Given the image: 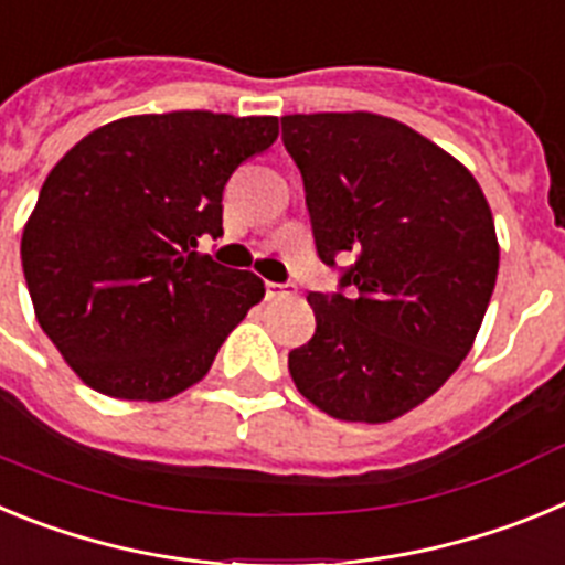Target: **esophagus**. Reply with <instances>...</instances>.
Here are the masks:
<instances>
[{
	"instance_id": "esophagus-1",
	"label": "esophagus",
	"mask_w": 565,
	"mask_h": 565,
	"mask_svg": "<svg viewBox=\"0 0 565 565\" xmlns=\"http://www.w3.org/2000/svg\"><path fill=\"white\" fill-rule=\"evenodd\" d=\"M268 297H291L294 286H282V282H266Z\"/></svg>"
}]
</instances>
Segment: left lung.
Instances as JSON below:
<instances>
[{"label":"left lung","mask_w":565,"mask_h":565,"mask_svg":"<svg viewBox=\"0 0 565 565\" xmlns=\"http://www.w3.org/2000/svg\"><path fill=\"white\" fill-rule=\"evenodd\" d=\"M282 143L322 263L356 257L344 294H308L317 331L288 353V371L339 422H393L476 342L501 259L492 209L461 161L396 118L282 115Z\"/></svg>","instance_id":"8db88e82"}]
</instances>
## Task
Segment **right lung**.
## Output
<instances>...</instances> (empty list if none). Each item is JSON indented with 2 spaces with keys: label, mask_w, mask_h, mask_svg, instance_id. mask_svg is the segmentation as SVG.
I'll list each match as a JSON object with an SVG mask.
<instances>
[{
  "label": "right lung",
  "mask_w": 565,
  "mask_h": 565,
  "mask_svg": "<svg viewBox=\"0 0 565 565\" xmlns=\"http://www.w3.org/2000/svg\"><path fill=\"white\" fill-rule=\"evenodd\" d=\"M279 135L274 115H129L50 169L22 232L39 326L87 387L167 402L201 382L263 279L198 254L223 234V189Z\"/></svg>",
  "instance_id": "obj_1"
}]
</instances>
